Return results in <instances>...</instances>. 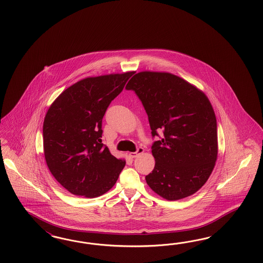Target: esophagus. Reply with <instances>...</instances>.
I'll use <instances>...</instances> for the list:
<instances>
[{
    "label": "esophagus",
    "instance_id": "esophagus-1",
    "mask_svg": "<svg viewBox=\"0 0 263 263\" xmlns=\"http://www.w3.org/2000/svg\"><path fill=\"white\" fill-rule=\"evenodd\" d=\"M143 152H144V149H143V147H139V148L137 149V152L129 153V156H130L131 158H136V157H138L140 154L143 153Z\"/></svg>",
    "mask_w": 263,
    "mask_h": 263
}]
</instances>
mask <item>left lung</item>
<instances>
[{
  "instance_id": "8db88e82",
  "label": "left lung",
  "mask_w": 263,
  "mask_h": 263,
  "mask_svg": "<svg viewBox=\"0 0 263 263\" xmlns=\"http://www.w3.org/2000/svg\"><path fill=\"white\" fill-rule=\"evenodd\" d=\"M125 88L134 90L147 114L155 167L145 176L152 191L167 200L189 197L205 184L218 155L215 112L207 96L167 72L135 74Z\"/></svg>"
}]
</instances>
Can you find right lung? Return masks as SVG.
Instances as JSON below:
<instances>
[{
  "mask_svg": "<svg viewBox=\"0 0 263 263\" xmlns=\"http://www.w3.org/2000/svg\"><path fill=\"white\" fill-rule=\"evenodd\" d=\"M135 72L81 80L48 109L43 122L46 164L57 181L76 196L96 198L116 184L125 161L102 143V120Z\"/></svg>",
  "mask_w": 263,
  "mask_h": 263,
  "instance_id": "right-lung-1",
  "label": "right lung"
}]
</instances>
